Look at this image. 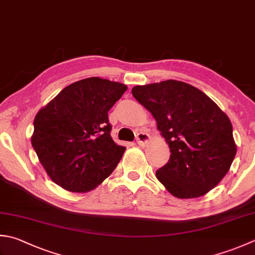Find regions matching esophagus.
Returning <instances> with one entry per match:
<instances>
[{"label": "esophagus", "mask_w": 255, "mask_h": 255, "mask_svg": "<svg viewBox=\"0 0 255 255\" xmlns=\"http://www.w3.org/2000/svg\"><path fill=\"white\" fill-rule=\"evenodd\" d=\"M149 138H150V136H149L147 132L140 131V132L137 133L136 141H137V143L139 144V146H144V144H146L147 141L149 140Z\"/></svg>", "instance_id": "esophagus-1"}]
</instances>
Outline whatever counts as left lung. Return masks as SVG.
Wrapping results in <instances>:
<instances>
[{
  "label": "left lung",
  "mask_w": 255,
  "mask_h": 255,
  "mask_svg": "<svg viewBox=\"0 0 255 255\" xmlns=\"http://www.w3.org/2000/svg\"><path fill=\"white\" fill-rule=\"evenodd\" d=\"M132 96L157 121L170 158L156 177L172 196L201 197L226 176L237 153L230 119L200 89L179 81L134 86Z\"/></svg>",
  "instance_id": "left-lung-1"
}]
</instances>
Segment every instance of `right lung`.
<instances>
[{"label": "right lung", "instance_id": "add662e5", "mask_svg": "<svg viewBox=\"0 0 255 255\" xmlns=\"http://www.w3.org/2000/svg\"><path fill=\"white\" fill-rule=\"evenodd\" d=\"M126 91L108 79H82L37 113L32 146L55 183L86 192L115 170L126 148L112 139L108 112Z\"/></svg>", "mask_w": 255, "mask_h": 255}]
</instances>
